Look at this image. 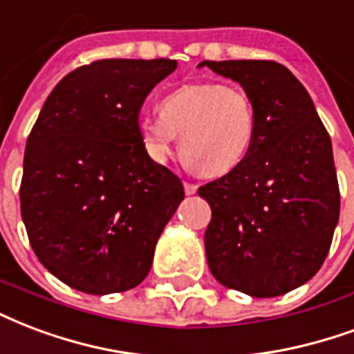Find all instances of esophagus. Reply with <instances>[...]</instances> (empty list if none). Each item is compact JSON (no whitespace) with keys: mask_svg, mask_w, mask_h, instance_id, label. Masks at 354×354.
Instances as JSON below:
<instances>
[{"mask_svg":"<svg viewBox=\"0 0 354 354\" xmlns=\"http://www.w3.org/2000/svg\"><path fill=\"white\" fill-rule=\"evenodd\" d=\"M184 189H185V195H195V193H197V185L189 184V182H185Z\"/></svg>","mask_w":354,"mask_h":354,"instance_id":"34e87169","label":"esophagus"}]
</instances>
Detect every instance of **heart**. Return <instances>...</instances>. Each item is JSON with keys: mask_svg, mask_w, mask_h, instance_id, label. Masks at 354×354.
Masks as SVG:
<instances>
[{"mask_svg": "<svg viewBox=\"0 0 354 354\" xmlns=\"http://www.w3.org/2000/svg\"><path fill=\"white\" fill-rule=\"evenodd\" d=\"M138 133L148 156L169 157L178 137L182 156L203 176H221L242 163L257 135L250 93L234 84H185L161 99L159 114H146Z\"/></svg>", "mask_w": 354, "mask_h": 354, "instance_id": "heart-1", "label": "heart"}]
</instances>
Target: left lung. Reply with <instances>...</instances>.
<instances>
[{"label":"left lung","instance_id":"left-lung-1","mask_svg":"<svg viewBox=\"0 0 354 354\" xmlns=\"http://www.w3.org/2000/svg\"><path fill=\"white\" fill-rule=\"evenodd\" d=\"M250 93L257 135L242 163L198 187L212 219L204 248L217 281L255 298L297 289L315 276L339 217L330 135L310 93L266 59L203 62Z\"/></svg>","mask_w":354,"mask_h":354}]
</instances>
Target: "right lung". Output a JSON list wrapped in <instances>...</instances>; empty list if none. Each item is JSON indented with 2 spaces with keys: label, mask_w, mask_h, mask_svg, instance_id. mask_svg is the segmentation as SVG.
I'll return each instance as SVG.
<instances>
[{
  "label": "right lung",
  "mask_w": 354,
  "mask_h": 354,
  "mask_svg": "<svg viewBox=\"0 0 354 354\" xmlns=\"http://www.w3.org/2000/svg\"><path fill=\"white\" fill-rule=\"evenodd\" d=\"M176 59H99L64 77L31 129L20 212L37 259L88 295L137 287L184 201L138 133L144 99Z\"/></svg>",
  "instance_id": "right-lung-1"
}]
</instances>
